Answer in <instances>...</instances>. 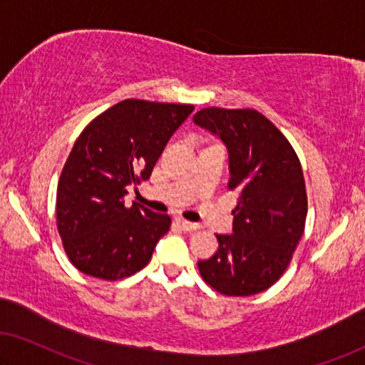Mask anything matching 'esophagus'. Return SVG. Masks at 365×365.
Masks as SVG:
<instances>
[{
    "label": "esophagus",
    "mask_w": 365,
    "mask_h": 365,
    "mask_svg": "<svg viewBox=\"0 0 365 365\" xmlns=\"http://www.w3.org/2000/svg\"><path fill=\"white\" fill-rule=\"evenodd\" d=\"M177 225L180 226L183 231H197V230H200V225H197V222H190V221H185V220H177Z\"/></svg>",
    "instance_id": "34e87169"
}]
</instances>
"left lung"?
Returning <instances> with one entry per match:
<instances>
[{
  "instance_id": "1",
  "label": "left lung",
  "mask_w": 365,
  "mask_h": 365,
  "mask_svg": "<svg viewBox=\"0 0 365 365\" xmlns=\"http://www.w3.org/2000/svg\"><path fill=\"white\" fill-rule=\"evenodd\" d=\"M193 121L225 143L227 187L239 192L232 235H216L220 247L200 260V274L222 295H255L280 279L303 236L308 203L300 160L255 110L205 108Z\"/></svg>"
}]
</instances>
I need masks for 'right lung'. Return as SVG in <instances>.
<instances>
[{
    "instance_id": "add662e5",
    "label": "right lung",
    "mask_w": 365,
    "mask_h": 365,
    "mask_svg": "<svg viewBox=\"0 0 365 365\" xmlns=\"http://www.w3.org/2000/svg\"><path fill=\"white\" fill-rule=\"evenodd\" d=\"M195 106L124 100L83 129L57 187V230L70 262L86 275L121 280L149 264L170 216L133 203L128 187L149 180L172 134Z\"/></svg>"
}]
</instances>
